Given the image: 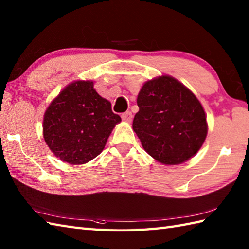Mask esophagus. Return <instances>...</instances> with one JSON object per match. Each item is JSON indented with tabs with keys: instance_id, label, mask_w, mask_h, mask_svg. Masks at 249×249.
Instances as JSON below:
<instances>
[{
	"instance_id": "obj_1",
	"label": "esophagus",
	"mask_w": 249,
	"mask_h": 249,
	"mask_svg": "<svg viewBox=\"0 0 249 249\" xmlns=\"http://www.w3.org/2000/svg\"><path fill=\"white\" fill-rule=\"evenodd\" d=\"M122 120L123 121H125V122H131L133 121V114H131V112L130 111H127V112H124V113H122Z\"/></svg>"
}]
</instances>
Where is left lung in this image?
<instances>
[{"label": "left lung", "instance_id": "obj_1", "mask_svg": "<svg viewBox=\"0 0 249 249\" xmlns=\"http://www.w3.org/2000/svg\"><path fill=\"white\" fill-rule=\"evenodd\" d=\"M133 128L143 149L165 165L188 160L208 134L205 112L197 97L170 76L143 84Z\"/></svg>", "mask_w": 249, "mask_h": 249}]
</instances>
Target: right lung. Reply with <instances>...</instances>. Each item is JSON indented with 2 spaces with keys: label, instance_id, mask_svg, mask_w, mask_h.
Masks as SVG:
<instances>
[{
  "label": "right lung",
  "instance_id": "obj_1",
  "mask_svg": "<svg viewBox=\"0 0 249 249\" xmlns=\"http://www.w3.org/2000/svg\"><path fill=\"white\" fill-rule=\"evenodd\" d=\"M120 122V115L95 91L92 81H77L63 89L47 109L44 138L56 157L81 165L102 153Z\"/></svg>",
  "mask_w": 249,
  "mask_h": 249
}]
</instances>
